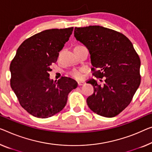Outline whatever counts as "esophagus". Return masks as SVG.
Segmentation results:
<instances>
[{
  "mask_svg": "<svg viewBox=\"0 0 152 152\" xmlns=\"http://www.w3.org/2000/svg\"><path fill=\"white\" fill-rule=\"evenodd\" d=\"M84 84H85V83H84L83 81H78V86H82L84 85Z\"/></svg>",
  "mask_w": 152,
  "mask_h": 152,
  "instance_id": "esophagus-1",
  "label": "esophagus"
}]
</instances>
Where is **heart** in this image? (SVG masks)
Here are the masks:
<instances>
[{"label": "heart", "instance_id": "heart-1", "mask_svg": "<svg viewBox=\"0 0 152 152\" xmlns=\"http://www.w3.org/2000/svg\"><path fill=\"white\" fill-rule=\"evenodd\" d=\"M85 71V69H75L72 72V76L76 79H80L83 78V72Z\"/></svg>", "mask_w": 152, "mask_h": 152}]
</instances>
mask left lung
Wrapping results in <instances>:
<instances>
[{"instance_id": "obj_1", "label": "left lung", "mask_w": 152, "mask_h": 152, "mask_svg": "<svg viewBox=\"0 0 152 152\" xmlns=\"http://www.w3.org/2000/svg\"><path fill=\"white\" fill-rule=\"evenodd\" d=\"M74 37L89 50L96 78L89 79L94 91L87 99L89 108L100 116L113 117L129 105L141 83V60L132 42L122 33L101 26L74 28Z\"/></svg>"}]
</instances>
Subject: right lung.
Instances as JSON below:
<instances>
[{"mask_svg":"<svg viewBox=\"0 0 152 152\" xmlns=\"http://www.w3.org/2000/svg\"><path fill=\"white\" fill-rule=\"evenodd\" d=\"M74 30L53 28L35 34L22 42L10 64L11 89L27 112L38 118H48L66 105L67 96L78 86L71 78L57 81L50 78L52 63L69 40Z\"/></svg>","mask_w":152,"mask_h":152,"instance_id":"1","label":"right lung"}]
</instances>
